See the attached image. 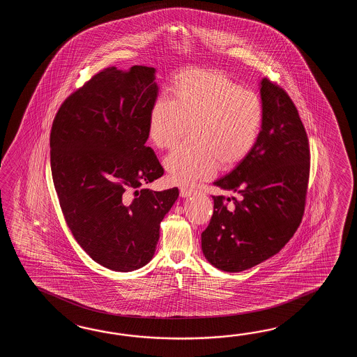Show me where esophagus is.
Instances as JSON below:
<instances>
[{"instance_id": "34e87169", "label": "esophagus", "mask_w": 357, "mask_h": 357, "mask_svg": "<svg viewBox=\"0 0 357 357\" xmlns=\"http://www.w3.org/2000/svg\"><path fill=\"white\" fill-rule=\"evenodd\" d=\"M192 192H194V190L189 188V186H182V188H180V195L182 197H190Z\"/></svg>"}]
</instances>
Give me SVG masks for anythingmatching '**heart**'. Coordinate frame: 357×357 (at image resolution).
Segmentation results:
<instances>
[{
    "instance_id": "1",
    "label": "heart",
    "mask_w": 357,
    "mask_h": 357,
    "mask_svg": "<svg viewBox=\"0 0 357 357\" xmlns=\"http://www.w3.org/2000/svg\"><path fill=\"white\" fill-rule=\"evenodd\" d=\"M266 119V108L255 91L243 89L215 70L190 68L176 76L169 99L153 103L148 137L158 149H168L190 123L189 145L177 146L165 158L176 183H191L212 176L218 162L231 167L254 149Z\"/></svg>"
}]
</instances>
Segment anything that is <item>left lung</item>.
<instances>
[{"label": "left lung", "mask_w": 357, "mask_h": 357, "mask_svg": "<svg viewBox=\"0 0 357 357\" xmlns=\"http://www.w3.org/2000/svg\"><path fill=\"white\" fill-rule=\"evenodd\" d=\"M266 119L258 143L228 175L214 182L236 197H213L202 250L212 266L243 272L272 258L303 220L310 175V146L287 91L264 77ZM233 202L232 205L227 203Z\"/></svg>", "instance_id": "left-lung-1"}]
</instances>
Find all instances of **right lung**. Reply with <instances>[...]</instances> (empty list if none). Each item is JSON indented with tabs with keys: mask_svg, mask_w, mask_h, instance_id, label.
I'll return each instance as SVG.
<instances>
[{
	"mask_svg": "<svg viewBox=\"0 0 357 357\" xmlns=\"http://www.w3.org/2000/svg\"><path fill=\"white\" fill-rule=\"evenodd\" d=\"M154 73L100 70L63 100L51 129V171L68 229L94 261L117 272L151 261L178 197L177 188L138 190L165 172L145 145Z\"/></svg>",
	"mask_w": 357,
	"mask_h": 357,
	"instance_id": "right-lung-1",
	"label": "right lung"
}]
</instances>
